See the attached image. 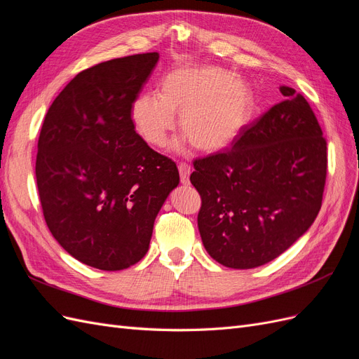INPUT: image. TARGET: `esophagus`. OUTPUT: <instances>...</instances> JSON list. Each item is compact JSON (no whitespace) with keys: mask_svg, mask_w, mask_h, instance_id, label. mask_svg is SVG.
Segmentation results:
<instances>
[{"mask_svg":"<svg viewBox=\"0 0 359 359\" xmlns=\"http://www.w3.org/2000/svg\"><path fill=\"white\" fill-rule=\"evenodd\" d=\"M178 170H180L181 182H182V184H189V182H190L191 168L187 165V163H180V165H178Z\"/></svg>","mask_w":359,"mask_h":359,"instance_id":"esophagus-1","label":"esophagus"}]
</instances>
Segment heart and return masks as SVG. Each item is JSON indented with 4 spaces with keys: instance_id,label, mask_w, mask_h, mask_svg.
<instances>
[{
    "instance_id": "heart-1",
    "label": "heart",
    "mask_w": 359,
    "mask_h": 359,
    "mask_svg": "<svg viewBox=\"0 0 359 359\" xmlns=\"http://www.w3.org/2000/svg\"><path fill=\"white\" fill-rule=\"evenodd\" d=\"M255 111L250 82L214 64H182L161 76L158 93H140L130 103V121L139 137L151 147H163L175 128L184 133L172 149L187 144L202 153H217L241 135Z\"/></svg>"
}]
</instances>
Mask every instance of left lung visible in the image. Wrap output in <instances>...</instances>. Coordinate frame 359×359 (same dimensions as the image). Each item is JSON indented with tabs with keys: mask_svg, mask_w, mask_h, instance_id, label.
I'll use <instances>...</instances> for the list:
<instances>
[{
	"mask_svg": "<svg viewBox=\"0 0 359 359\" xmlns=\"http://www.w3.org/2000/svg\"><path fill=\"white\" fill-rule=\"evenodd\" d=\"M243 130L227 153L194 161L202 198L198 227L208 255L235 269L265 265L316 220L327 178V142L309 102L290 86Z\"/></svg>",
	"mask_w": 359,
	"mask_h": 359,
	"instance_id": "obj_1",
	"label": "left lung"
}]
</instances>
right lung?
<instances>
[{
	"label": "right lung",
	"instance_id": "add662e5",
	"mask_svg": "<svg viewBox=\"0 0 359 359\" xmlns=\"http://www.w3.org/2000/svg\"><path fill=\"white\" fill-rule=\"evenodd\" d=\"M157 52L86 69L66 85L43 121L36 178L52 236L79 262L103 271L135 265L180 173L130 121Z\"/></svg>",
	"mask_w": 359,
	"mask_h": 359
}]
</instances>
